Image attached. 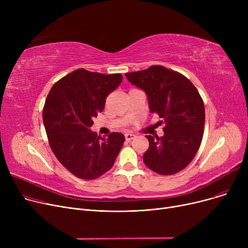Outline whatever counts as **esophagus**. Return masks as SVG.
Segmentation results:
<instances>
[{"label": "esophagus", "mask_w": 248, "mask_h": 248, "mask_svg": "<svg viewBox=\"0 0 248 248\" xmlns=\"http://www.w3.org/2000/svg\"><path fill=\"white\" fill-rule=\"evenodd\" d=\"M124 137H125L126 141H131L135 138V135H133V134H125Z\"/></svg>", "instance_id": "1"}]
</instances>
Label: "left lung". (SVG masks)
<instances>
[{"label":"left lung","mask_w":248,"mask_h":248,"mask_svg":"<svg viewBox=\"0 0 248 248\" xmlns=\"http://www.w3.org/2000/svg\"><path fill=\"white\" fill-rule=\"evenodd\" d=\"M129 82L148 95L150 110L165 124L164 136H146L144 163L163 176L185 169L197 154L204 133L205 108L197 88L186 76L161 65L125 73Z\"/></svg>","instance_id":"1"}]
</instances>
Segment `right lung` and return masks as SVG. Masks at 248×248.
Masks as SVG:
<instances>
[{"label":"right lung","mask_w":248,"mask_h":248,"mask_svg":"<svg viewBox=\"0 0 248 248\" xmlns=\"http://www.w3.org/2000/svg\"><path fill=\"white\" fill-rule=\"evenodd\" d=\"M123 81L121 73L102 74L83 68L62 77L50 89L43 108L49 146L74 176L93 180L109 171L124 141L121 133L101 138L90 131L108 95Z\"/></svg>","instance_id":"right-lung-1"}]
</instances>
